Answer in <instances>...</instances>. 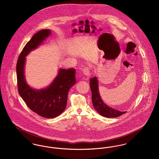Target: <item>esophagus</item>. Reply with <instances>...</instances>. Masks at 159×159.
<instances>
[{
	"instance_id": "1",
	"label": "esophagus",
	"mask_w": 159,
	"mask_h": 159,
	"mask_svg": "<svg viewBox=\"0 0 159 159\" xmlns=\"http://www.w3.org/2000/svg\"><path fill=\"white\" fill-rule=\"evenodd\" d=\"M82 71H83L84 75L85 76H86L88 78L91 75L90 70H89V68L88 66H85L84 68H83Z\"/></svg>"
}]
</instances>
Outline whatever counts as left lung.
I'll return each mask as SVG.
<instances>
[{
	"label": "left lung",
	"instance_id": "obj_1",
	"mask_svg": "<svg viewBox=\"0 0 159 159\" xmlns=\"http://www.w3.org/2000/svg\"><path fill=\"white\" fill-rule=\"evenodd\" d=\"M90 88L92 93V102L95 110L102 116L106 118H116L126 112H121L107 106L101 98L98 91V84L97 77H93L89 80Z\"/></svg>",
	"mask_w": 159,
	"mask_h": 159
}]
</instances>
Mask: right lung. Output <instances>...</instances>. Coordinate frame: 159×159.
I'll list each match as a JSON object with an SVG mask.
<instances>
[{"label": "right lung", "instance_id": "add662e5", "mask_svg": "<svg viewBox=\"0 0 159 159\" xmlns=\"http://www.w3.org/2000/svg\"><path fill=\"white\" fill-rule=\"evenodd\" d=\"M50 34L48 29H43L36 33L23 48L16 66L20 95L31 111L47 118L56 117L64 111L68 91L76 82L75 69L60 68L53 82L45 89H34L27 84L24 75L26 56Z\"/></svg>", "mask_w": 159, "mask_h": 159}]
</instances>
